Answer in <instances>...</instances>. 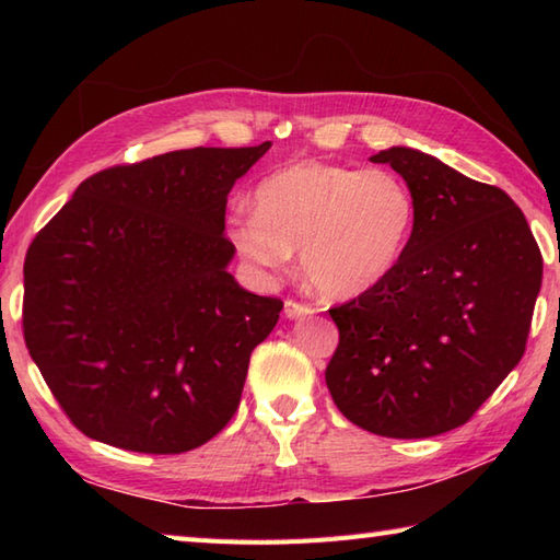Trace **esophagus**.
Returning <instances> with one entry per match:
<instances>
[{"mask_svg": "<svg viewBox=\"0 0 560 560\" xmlns=\"http://www.w3.org/2000/svg\"><path fill=\"white\" fill-rule=\"evenodd\" d=\"M315 311L311 305L305 303H299V301H287L283 303V315H287L289 319H299V317H305V315H313Z\"/></svg>", "mask_w": 560, "mask_h": 560, "instance_id": "1", "label": "esophagus"}]
</instances>
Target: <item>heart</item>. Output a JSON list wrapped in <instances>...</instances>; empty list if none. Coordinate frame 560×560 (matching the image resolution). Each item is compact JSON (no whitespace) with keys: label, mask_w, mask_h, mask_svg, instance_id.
Wrapping results in <instances>:
<instances>
[{"label":"heart","mask_w":560,"mask_h":560,"mask_svg":"<svg viewBox=\"0 0 560 560\" xmlns=\"http://www.w3.org/2000/svg\"><path fill=\"white\" fill-rule=\"evenodd\" d=\"M257 211L225 221L235 255L257 273L283 271L301 247V267L325 299H355L380 287L407 249L416 199L387 168L301 161L255 189Z\"/></svg>","instance_id":"heart-1"}]
</instances>
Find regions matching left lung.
<instances>
[{"label":"left lung","instance_id":"1","mask_svg":"<svg viewBox=\"0 0 560 560\" xmlns=\"http://www.w3.org/2000/svg\"><path fill=\"white\" fill-rule=\"evenodd\" d=\"M416 199L397 269L331 307L339 347L327 387L339 411L385 438H431L467 423L520 363L541 289V253L503 189L431 153L389 147Z\"/></svg>","mask_w":560,"mask_h":560}]
</instances>
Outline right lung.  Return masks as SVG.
<instances>
[{"mask_svg":"<svg viewBox=\"0 0 560 560\" xmlns=\"http://www.w3.org/2000/svg\"><path fill=\"white\" fill-rule=\"evenodd\" d=\"M183 149L83 180L23 265V337L83 435L177 455L231 421L283 303L245 291L225 201L269 151Z\"/></svg>","mask_w":560,"mask_h":560,"instance_id":"add662e5","label":"right lung"}]
</instances>
